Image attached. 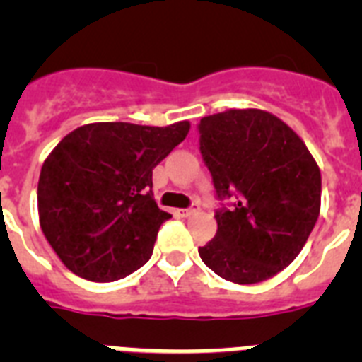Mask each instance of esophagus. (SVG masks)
I'll return each mask as SVG.
<instances>
[{"mask_svg":"<svg viewBox=\"0 0 362 362\" xmlns=\"http://www.w3.org/2000/svg\"><path fill=\"white\" fill-rule=\"evenodd\" d=\"M197 212H199V206H197V204H194V206H190V209L179 210V214H181V216H185V217L192 216V214H197Z\"/></svg>","mask_w":362,"mask_h":362,"instance_id":"esophagus-1","label":"esophagus"}]
</instances>
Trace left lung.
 Here are the masks:
<instances>
[{
	"mask_svg": "<svg viewBox=\"0 0 362 362\" xmlns=\"http://www.w3.org/2000/svg\"><path fill=\"white\" fill-rule=\"evenodd\" d=\"M199 150L217 196V233L203 263L238 284L267 281L303 250L321 210V170L305 141L267 110L230 108L199 123Z\"/></svg>",
	"mask_w": 362,
	"mask_h": 362,
	"instance_id": "left-lung-1",
	"label": "left lung"
}]
</instances>
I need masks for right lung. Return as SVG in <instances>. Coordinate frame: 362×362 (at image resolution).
<instances>
[{
    "mask_svg": "<svg viewBox=\"0 0 362 362\" xmlns=\"http://www.w3.org/2000/svg\"><path fill=\"white\" fill-rule=\"evenodd\" d=\"M188 130V121L90 123L57 143L41 166L37 212L70 272L110 283L148 261L159 226L172 217L153 199L152 170Z\"/></svg>",
    "mask_w": 362,
    "mask_h": 362,
    "instance_id": "add662e5",
    "label": "right lung"
}]
</instances>
